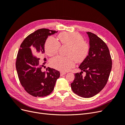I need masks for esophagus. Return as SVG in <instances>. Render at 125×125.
Segmentation results:
<instances>
[{
    "instance_id": "esophagus-1",
    "label": "esophagus",
    "mask_w": 125,
    "mask_h": 125,
    "mask_svg": "<svg viewBox=\"0 0 125 125\" xmlns=\"http://www.w3.org/2000/svg\"><path fill=\"white\" fill-rule=\"evenodd\" d=\"M66 73L65 72H60V76H62L63 75H65Z\"/></svg>"
}]
</instances>
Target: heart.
Wrapping results in <instances>:
<instances>
[{"instance_id":"1","label":"heart","mask_w":125,"mask_h":125,"mask_svg":"<svg viewBox=\"0 0 125 125\" xmlns=\"http://www.w3.org/2000/svg\"><path fill=\"white\" fill-rule=\"evenodd\" d=\"M60 42L63 45L69 46L68 57L57 56L52 58L51 65L54 68L62 71H67L74 67L75 60L78 62H82L88 56L90 47L84 41L80 34L77 32H63L58 35ZM60 47L58 41L54 37H48L45 44V52L49 56L58 53Z\"/></svg>"}]
</instances>
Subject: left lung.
<instances>
[{"label":"left lung","instance_id":"8db88e82","mask_svg":"<svg viewBox=\"0 0 125 125\" xmlns=\"http://www.w3.org/2000/svg\"><path fill=\"white\" fill-rule=\"evenodd\" d=\"M86 33L89 38V54L79 67L82 71L74 74L71 87L78 95L89 98L96 95L104 88L111 73L112 61L104 42L91 32ZM83 72L86 73L84 77L82 75Z\"/></svg>","mask_w":125,"mask_h":125}]
</instances>
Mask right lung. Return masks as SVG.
I'll return each mask as SVG.
<instances>
[{
	"instance_id": "add662e5",
	"label": "right lung",
	"mask_w": 125,
	"mask_h": 125,
	"mask_svg": "<svg viewBox=\"0 0 125 125\" xmlns=\"http://www.w3.org/2000/svg\"><path fill=\"white\" fill-rule=\"evenodd\" d=\"M56 33L57 31L47 29L37 30L26 37L18 51L16 66L19 79L26 91L34 97L50 94L60 77L59 71L51 68H48L47 73L42 71L44 65L41 66L40 59L34 56L40 57L44 54L48 36Z\"/></svg>"
}]
</instances>
